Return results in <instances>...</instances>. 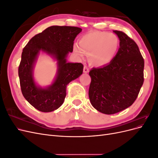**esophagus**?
<instances>
[{"mask_svg": "<svg viewBox=\"0 0 158 158\" xmlns=\"http://www.w3.org/2000/svg\"><path fill=\"white\" fill-rule=\"evenodd\" d=\"M83 71H84V73H88L89 72V69L86 66H85L84 67V70Z\"/></svg>", "mask_w": 158, "mask_h": 158, "instance_id": "esophagus-1", "label": "esophagus"}]
</instances>
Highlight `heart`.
Segmentation results:
<instances>
[{"instance_id":"obj_1","label":"heart","mask_w":158,"mask_h":158,"mask_svg":"<svg viewBox=\"0 0 158 158\" xmlns=\"http://www.w3.org/2000/svg\"><path fill=\"white\" fill-rule=\"evenodd\" d=\"M79 45L73 46L74 54L80 59L88 54L89 63L101 67L109 64L115 56L119 47V40L113 33L91 31L80 38Z\"/></svg>"}]
</instances>
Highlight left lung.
Instances as JSON below:
<instances>
[{
	"label": "left lung",
	"instance_id": "1",
	"mask_svg": "<svg viewBox=\"0 0 158 158\" xmlns=\"http://www.w3.org/2000/svg\"><path fill=\"white\" fill-rule=\"evenodd\" d=\"M113 32L120 41L117 53L108 64L89 73L91 104L107 114L132 106L144 82V61L138 45L124 32Z\"/></svg>",
	"mask_w": 158,
	"mask_h": 158
}]
</instances>
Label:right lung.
Wrapping results in <instances>:
<instances>
[{
	"mask_svg": "<svg viewBox=\"0 0 158 158\" xmlns=\"http://www.w3.org/2000/svg\"><path fill=\"white\" fill-rule=\"evenodd\" d=\"M78 27L52 26L33 37L23 48L18 76L23 97L41 112H51L64 103L66 85L82 74V63H68L76 37L82 31ZM42 52L57 62V73L51 85L41 87L34 78V68Z\"/></svg>",
	"mask_w": 158,
	"mask_h": 158,
	"instance_id": "add662e5",
	"label": "right lung"
}]
</instances>
